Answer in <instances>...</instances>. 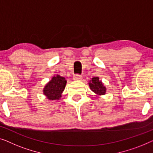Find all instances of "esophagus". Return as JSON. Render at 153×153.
I'll list each match as a JSON object with an SVG mask.
<instances>
[{
    "mask_svg": "<svg viewBox=\"0 0 153 153\" xmlns=\"http://www.w3.org/2000/svg\"><path fill=\"white\" fill-rule=\"evenodd\" d=\"M82 79V76L79 74H75L74 76V80H80Z\"/></svg>",
    "mask_w": 153,
    "mask_h": 153,
    "instance_id": "obj_1",
    "label": "esophagus"
}]
</instances>
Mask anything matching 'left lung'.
<instances>
[{
  "mask_svg": "<svg viewBox=\"0 0 153 153\" xmlns=\"http://www.w3.org/2000/svg\"><path fill=\"white\" fill-rule=\"evenodd\" d=\"M89 87L94 93L97 95H104L106 92V87L103 85L102 82L99 80L98 77H94L90 80L89 83Z\"/></svg>",
  "mask_w": 153,
  "mask_h": 153,
  "instance_id": "8db88e82",
  "label": "left lung"
}]
</instances>
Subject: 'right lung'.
<instances>
[{
  "instance_id": "1",
  "label": "right lung",
  "mask_w": 153,
  "mask_h": 153,
  "mask_svg": "<svg viewBox=\"0 0 153 153\" xmlns=\"http://www.w3.org/2000/svg\"><path fill=\"white\" fill-rule=\"evenodd\" d=\"M66 80L64 77L57 75L45 86L44 94L51 100H59L62 97V94L65 89Z\"/></svg>"
}]
</instances>
